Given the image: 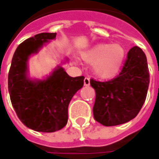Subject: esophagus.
I'll return each instance as SVG.
<instances>
[{
  "instance_id": "obj_1",
  "label": "esophagus",
  "mask_w": 159,
  "mask_h": 159,
  "mask_svg": "<svg viewBox=\"0 0 159 159\" xmlns=\"http://www.w3.org/2000/svg\"><path fill=\"white\" fill-rule=\"evenodd\" d=\"M90 84V78L89 77H85L84 78V85L85 86H89Z\"/></svg>"
}]
</instances>
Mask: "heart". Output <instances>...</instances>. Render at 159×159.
<instances>
[{"label":"heart","instance_id":"b5f03b06","mask_svg":"<svg viewBox=\"0 0 159 159\" xmlns=\"http://www.w3.org/2000/svg\"><path fill=\"white\" fill-rule=\"evenodd\" d=\"M83 59L93 63V72L99 77L109 79L116 76L125 59V49L118 43H99L83 52Z\"/></svg>","mask_w":159,"mask_h":159}]
</instances>
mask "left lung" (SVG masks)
I'll return each instance as SVG.
<instances>
[{"mask_svg":"<svg viewBox=\"0 0 159 159\" xmlns=\"http://www.w3.org/2000/svg\"><path fill=\"white\" fill-rule=\"evenodd\" d=\"M149 83L146 54L134 47L118 76L107 82L90 80L96 93L94 119L104 126H116L134 118L146 100Z\"/></svg>","mask_w":159,"mask_h":159,"instance_id":"left-lung-1","label":"left lung"}]
</instances>
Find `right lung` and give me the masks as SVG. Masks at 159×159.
Masks as SVG:
<instances>
[{"label":"right lung","mask_w":159,"mask_h":159,"mask_svg":"<svg viewBox=\"0 0 159 159\" xmlns=\"http://www.w3.org/2000/svg\"><path fill=\"white\" fill-rule=\"evenodd\" d=\"M55 37L56 33H40L23 42L8 73L9 94L17 116L27 128L38 132H55L66 126L70 101L83 86L84 76L71 77L59 66L45 79L29 77L30 56Z\"/></svg>","instance_id":"right-lung-1"}]
</instances>
